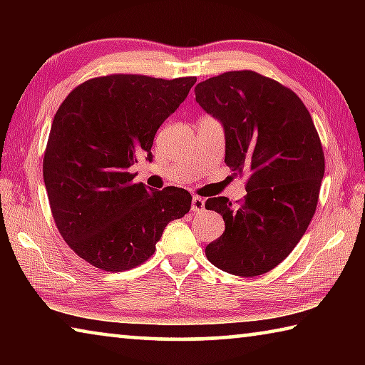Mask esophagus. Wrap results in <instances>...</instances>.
I'll return each mask as SVG.
<instances>
[{
	"instance_id": "esophagus-1",
	"label": "esophagus",
	"mask_w": 365,
	"mask_h": 365,
	"mask_svg": "<svg viewBox=\"0 0 365 365\" xmlns=\"http://www.w3.org/2000/svg\"><path fill=\"white\" fill-rule=\"evenodd\" d=\"M205 197H201V196H193V200H191V211H195V212H200V211H202V209H205Z\"/></svg>"
}]
</instances>
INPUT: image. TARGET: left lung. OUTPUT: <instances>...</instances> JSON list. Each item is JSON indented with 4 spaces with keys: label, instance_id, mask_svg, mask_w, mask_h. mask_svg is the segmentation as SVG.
Instances as JSON below:
<instances>
[{
    "label": "left lung",
    "instance_id": "1",
    "mask_svg": "<svg viewBox=\"0 0 365 365\" xmlns=\"http://www.w3.org/2000/svg\"><path fill=\"white\" fill-rule=\"evenodd\" d=\"M195 95L224 125L227 165L248 177L240 206L225 196L206 201L225 222L206 257L228 274L262 275L294 250L316 212L325 172L316 125L293 90L255 71L207 78Z\"/></svg>",
    "mask_w": 365,
    "mask_h": 365
}]
</instances>
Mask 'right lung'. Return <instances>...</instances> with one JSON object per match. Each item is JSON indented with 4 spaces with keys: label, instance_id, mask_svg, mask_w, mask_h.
Wrapping results in <instances>:
<instances>
[{
    "label": "right lung",
    "instance_id": "1",
    "mask_svg": "<svg viewBox=\"0 0 365 365\" xmlns=\"http://www.w3.org/2000/svg\"><path fill=\"white\" fill-rule=\"evenodd\" d=\"M195 83L113 73L80 83L59 106L43 158L49 207L64 242L95 267L143 264L165 225L190 211L187 190L146 188L128 168L153 159L158 128Z\"/></svg>",
    "mask_w": 365,
    "mask_h": 365
}]
</instances>
